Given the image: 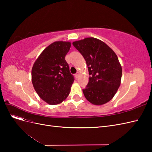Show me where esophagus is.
Returning <instances> with one entry per match:
<instances>
[{"label":"esophagus","instance_id":"obj_1","mask_svg":"<svg viewBox=\"0 0 152 152\" xmlns=\"http://www.w3.org/2000/svg\"><path fill=\"white\" fill-rule=\"evenodd\" d=\"M79 73H76V74L75 75V78H77H77H78V77H79Z\"/></svg>","mask_w":152,"mask_h":152}]
</instances>
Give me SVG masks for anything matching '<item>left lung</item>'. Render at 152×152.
I'll return each instance as SVG.
<instances>
[{"label": "left lung", "mask_w": 152, "mask_h": 152, "mask_svg": "<svg viewBox=\"0 0 152 152\" xmlns=\"http://www.w3.org/2000/svg\"><path fill=\"white\" fill-rule=\"evenodd\" d=\"M83 56L90 75L82 89L86 98L95 105L111 100L121 84L122 67L116 54L102 40L93 37L73 42Z\"/></svg>", "instance_id": "1"}]
</instances>
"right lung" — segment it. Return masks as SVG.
I'll return each mask as SVG.
<instances>
[{
	"mask_svg": "<svg viewBox=\"0 0 152 152\" xmlns=\"http://www.w3.org/2000/svg\"><path fill=\"white\" fill-rule=\"evenodd\" d=\"M70 46V42L63 41L51 44L40 54L32 68L34 89L49 104H57L65 100L75 80L65 60Z\"/></svg>",
	"mask_w": 152,
	"mask_h": 152,
	"instance_id": "obj_1",
	"label": "right lung"
}]
</instances>
